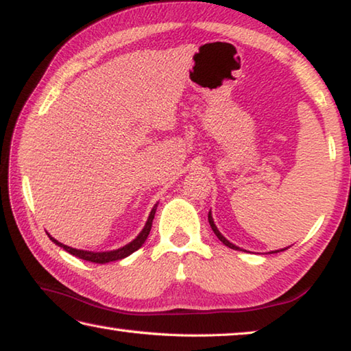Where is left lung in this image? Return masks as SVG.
<instances>
[{"label":"left lung","instance_id":"8db88e82","mask_svg":"<svg viewBox=\"0 0 351 351\" xmlns=\"http://www.w3.org/2000/svg\"><path fill=\"white\" fill-rule=\"evenodd\" d=\"M208 220H209L210 228H213V230H214V234L217 235L218 240H220V241L224 244V246H228V247H230V249H235V250H243L241 247L235 246V244H232V243H230L229 240H226V238H224V237L221 235L220 230H218V228L215 226V223H214V218H213V214H210V210H209V214H208ZM284 249H287V247H284ZM284 249H281V250H284ZM276 252H280V250H272V252H270V254H276Z\"/></svg>","mask_w":351,"mask_h":351}]
</instances>
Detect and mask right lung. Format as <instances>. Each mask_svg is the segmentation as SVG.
<instances>
[{
    "label": "right lung",
    "mask_w": 351,
    "mask_h": 351,
    "mask_svg": "<svg viewBox=\"0 0 351 351\" xmlns=\"http://www.w3.org/2000/svg\"><path fill=\"white\" fill-rule=\"evenodd\" d=\"M156 209H157V204H154V208L151 209L149 217L147 223H145L143 229L141 230V234H138L133 241H130L128 244H125V246L114 249V250H107V252H91V250H82V249H73L70 246H65V244L59 243L58 240H55L51 235H49L50 240L58 244L59 247H62L64 250H67L69 254L75 255L77 258H81V260L85 261H91V263H97V264H105V263H110V261H117V260H122V258H127L128 255H131L133 252H136L137 249L142 247V244L147 240L148 235H149V230L151 226H153V220H154V214H156Z\"/></svg>",
    "instance_id": "add662e5"
}]
</instances>
